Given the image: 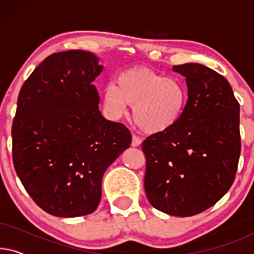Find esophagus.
<instances>
[{"mask_svg":"<svg viewBox=\"0 0 254 254\" xmlns=\"http://www.w3.org/2000/svg\"><path fill=\"white\" fill-rule=\"evenodd\" d=\"M142 143V140L138 136H136V135H133V138H131V145L133 147H138Z\"/></svg>","mask_w":254,"mask_h":254,"instance_id":"esophagus-1","label":"esophagus"}]
</instances>
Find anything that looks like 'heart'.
I'll return each mask as SVG.
<instances>
[{"label": "heart", "mask_w": 254, "mask_h": 254, "mask_svg": "<svg viewBox=\"0 0 254 254\" xmlns=\"http://www.w3.org/2000/svg\"><path fill=\"white\" fill-rule=\"evenodd\" d=\"M189 91L178 78L165 77L145 67L120 72L116 82L104 90V105L110 114L119 118L133 106V120L148 134L168 131L182 119Z\"/></svg>", "instance_id": "heart-1"}]
</instances>
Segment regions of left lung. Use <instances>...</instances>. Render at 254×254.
Here are the masks:
<instances>
[{
	"label": "left lung",
	"instance_id": "8db88e82",
	"mask_svg": "<svg viewBox=\"0 0 254 254\" xmlns=\"http://www.w3.org/2000/svg\"><path fill=\"white\" fill-rule=\"evenodd\" d=\"M189 99L179 123L142 143L144 190L156 209L193 216L214 206L234 183L241 155L239 103L223 76L200 64L173 65Z\"/></svg>",
	"mask_w": 254,
	"mask_h": 254
}]
</instances>
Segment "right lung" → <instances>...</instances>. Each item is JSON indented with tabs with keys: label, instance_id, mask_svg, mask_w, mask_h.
Wrapping results in <instances>:
<instances>
[{
	"label": "right lung",
	"instance_id": "right-lung-1",
	"mask_svg": "<svg viewBox=\"0 0 254 254\" xmlns=\"http://www.w3.org/2000/svg\"><path fill=\"white\" fill-rule=\"evenodd\" d=\"M99 59L59 52L34 69L20 89L13 118L12 161L34 202L59 217L91 214L106 169L129 148L123 124L100 113L95 78Z\"/></svg>",
	"mask_w": 254,
	"mask_h": 254
}]
</instances>
